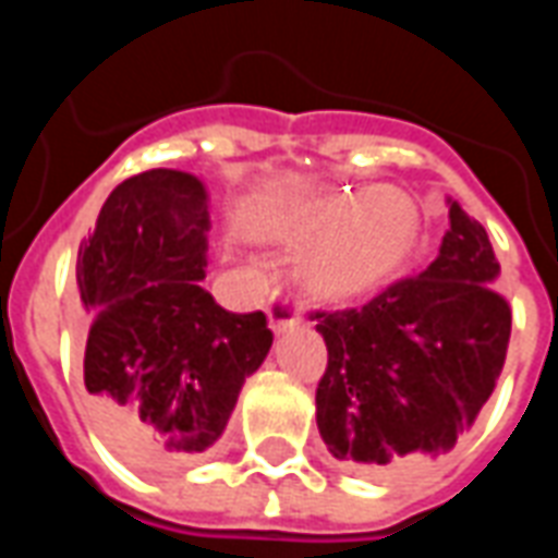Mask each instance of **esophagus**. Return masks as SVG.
Instances as JSON below:
<instances>
[{
	"label": "esophagus",
	"instance_id": "obj_1",
	"mask_svg": "<svg viewBox=\"0 0 558 558\" xmlns=\"http://www.w3.org/2000/svg\"><path fill=\"white\" fill-rule=\"evenodd\" d=\"M299 307H295V302H292L290 292L278 290L271 299H268V326L275 328V331H287V328L299 326Z\"/></svg>",
	"mask_w": 558,
	"mask_h": 558
}]
</instances>
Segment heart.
<instances>
[{
	"instance_id": "1",
	"label": "heart",
	"mask_w": 558,
	"mask_h": 558,
	"mask_svg": "<svg viewBox=\"0 0 558 558\" xmlns=\"http://www.w3.org/2000/svg\"><path fill=\"white\" fill-rule=\"evenodd\" d=\"M326 227L304 275L319 299L340 304L364 302L398 280L421 235L415 203L391 187L335 196L314 220V230Z\"/></svg>"
}]
</instances>
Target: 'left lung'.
Listing matches in <instances>:
<instances>
[{
    "instance_id": "obj_1",
    "label": "left lung",
    "mask_w": 558,
    "mask_h": 558,
    "mask_svg": "<svg viewBox=\"0 0 558 558\" xmlns=\"http://www.w3.org/2000/svg\"><path fill=\"white\" fill-rule=\"evenodd\" d=\"M487 230L451 203L439 256L362 307L311 311L328 364L316 427L340 463L412 472L451 451L502 374L511 304Z\"/></svg>"
}]
</instances>
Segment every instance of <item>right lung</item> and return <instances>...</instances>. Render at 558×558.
<instances>
[{"mask_svg":"<svg viewBox=\"0 0 558 558\" xmlns=\"http://www.w3.org/2000/svg\"><path fill=\"white\" fill-rule=\"evenodd\" d=\"M208 227L199 179L146 170L107 196L80 244L86 403L131 466L184 463L218 442L275 338L263 311L230 314L199 287Z\"/></svg>","mask_w":558,"mask_h":558,"instance_id":"add662e5","label":"right lung"}]
</instances>
